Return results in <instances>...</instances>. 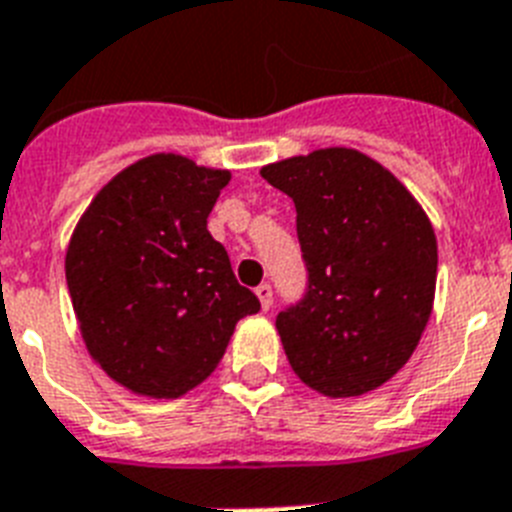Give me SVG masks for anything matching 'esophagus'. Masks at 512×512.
I'll list each match as a JSON object with an SVG mask.
<instances>
[{
  "mask_svg": "<svg viewBox=\"0 0 512 512\" xmlns=\"http://www.w3.org/2000/svg\"><path fill=\"white\" fill-rule=\"evenodd\" d=\"M257 299H260V305H263V310H270V305H273V289H270V284H260L255 289Z\"/></svg>",
  "mask_w": 512,
  "mask_h": 512,
  "instance_id": "esophagus-1",
  "label": "esophagus"
}]
</instances>
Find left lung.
I'll return each mask as SVG.
<instances>
[{
	"label": "left lung",
	"mask_w": 512,
	"mask_h": 512,
	"mask_svg": "<svg viewBox=\"0 0 512 512\" xmlns=\"http://www.w3.org/2000/svg\"><path fill=\"white\" fill-rule=\"evenodd\" d=\"M297 207L307 268L278 336L310 389L360 397L421 342L436 289V236L413 194L363 152L318 149L260 170Z\"/></svg>",
	"instance_id": "8db88e82"
}]
</instances>
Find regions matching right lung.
I'll return each instance as SVG.
<instances>
[{
  "label": "right lung",
  "mask_w": 512,
  "mask_h": 512,
  "mask_svg": "<svg viewBox=\"0 0 512 512\" xmlns=\"http://www.w3.org/2000/svg\"><path fill=\"white\" fill-rule=\"evenodd\" d=\"M228 181V170L189 157H144L78 220L65 278L81 336L102 371L131 392L173 400L202 384L236 323L260 310L207 231Z\"/></svg>",
  "instance_id": "obj_1"
}]
</instances>
